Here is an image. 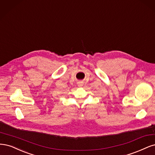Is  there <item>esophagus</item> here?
<instances>
[{
	"label": "esophagus",
	"mask_w": 155,
	"mask_h": 155,
	"mask_svg": "<svg viewBox=\"0 0 155 155\" xmlns=\"http://www.w3.org/2000/svg\"><path fill=\"white\" fill-rule=\"evenodd\" d=\"M82 86H83V84H82V82H78V87H82Z\"/></svg>",
	"instance_id": "34e87169"
}]
</instances>
